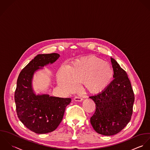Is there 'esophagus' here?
Here are the masks:
<instances>
[{
    "label": "esophagus",
    "mask_w": 150,
    "mask_h": 150,
    "mask_svg": "<svg viewBox=\"0 0 150 150\" xmlns=\"http://www.w3.org/2000/svg\"><path fill=\"white\" fill-rule=\"evenodd\" d=\"M74 99V100H75V101H82V100H83L82 98H81V97H79V96H76V97H75Z\"/></svg>",
    "instance_id": "esophagus-1"
}]
</instances>
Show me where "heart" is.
Here are the masks:
<instances>
[{
    "mask_svg": "<svg viewBox=\"0 0 150 150\" xmlns=\"http://www.w3.org/2000/svg\"><path fill=\"white\" fill-rule=\"evenodd\" d=\"M114 77L112 66L104 60L91 56L76 60L70 67L63 65L58 72V82L65 90L72 92L77 83H83L90 93L97 94L105 89Z\"/></svg>",
    "mask_w": 150,
    "mask_h": 150,
    "instance_id": "b5f03b06",
    "label": "heart"
}]
</instances>
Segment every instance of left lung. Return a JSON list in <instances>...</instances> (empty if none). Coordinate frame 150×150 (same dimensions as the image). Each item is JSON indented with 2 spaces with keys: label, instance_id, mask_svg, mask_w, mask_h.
<instances>
[{
  "label": "left lung",
  "instance_id": "8db88e82",
  "mask_svg": "<svg viewBox=\"0 0 150 150\" xmlns=\"http://www.w3.org/2000/svg\"><path fill=\"white\" fill-rule=\"evenodd\" d=\"M114 80L101 93L90 96L96 104L90 118L94 130L103 135L112 136L120 132L129 122L133 114L134 94L126 71L111 58Z\"/></svg>",
  "mask_w": 150,
  "mask_h": 150
}]
</instances>
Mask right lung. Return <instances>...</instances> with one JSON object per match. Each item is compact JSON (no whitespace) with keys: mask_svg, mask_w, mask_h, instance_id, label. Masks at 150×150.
I'll return each instance as SVG.
<instances>
[{"mask_svg":"<svg viewBox=\"0 0 150 150\" xmlns=\"http://www.w3.org/2000/svg\"><path fill=\"white\" fill-rule=\"evenodd\" d=\"M57 53L37 55L22 69L17 79L14 93L16 111L19 120L28 129L38 134L56 130L62 120L70 98L36 95L32 88L34 72L59 59Z\"/></svg>","mask_w":150,"mask_h":150,"instance_id":"obj_1","label":"right lung"}]
</instances>
